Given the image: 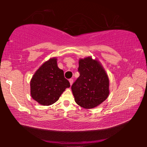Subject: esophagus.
I'll return each instance as SVG.
<instances>
[{
  "instance_id": "obj_1",
  "label": "esophagus",
  "mask_w": 147,
  "mask_h": 147,
  "mask_svg": "<svg viewBox=\"0 0 147 147\" xmlns=\"http://www.w3.org/2000/svg\"><path fill=\"white\" fill-rule=\"evenodd\" d=\"M69 83H70V85H72V84H73V82H74V80L73 79H69Z\"/></svg>"
}]
</instances>
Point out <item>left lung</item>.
Segmentation results:
<instances>
[{
	"label": "left lung",
	"mask_w": 147,
	"mask_h": 147,
	"mask_svg": "<svg viewBox=\"0 0 147 147\" xmlns=\"http://www.w3.org/2000/svg\"><path fill=\"white\" fill-rule=\"evenodd\" d=\"M79 78L72 84L75 102L86 109L96 108L108 97L109 78L98 59L87 57L79 60Z\"/></svg>",
	"instance_id": "obj_1"
}]
</instances>
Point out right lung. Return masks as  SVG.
<instances>
[{"mask_svg": "<svg viewBox=\"0 0 147 147\" xmlns=\"http://www.w3.org/2000/svg\"><path fill=\"white\" fill-rule=\"evenodd\" d=\"M69 87L63 71L58 67L56 57L50 58L42 64L30 82L32 98L43 106L55 103L66 88Z\"/></svg>", "mask_w": 147, "mask_h": 147, "instance_id": "obj_1", "label": "right lung"}]
</instances>
